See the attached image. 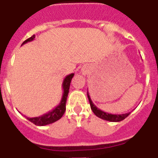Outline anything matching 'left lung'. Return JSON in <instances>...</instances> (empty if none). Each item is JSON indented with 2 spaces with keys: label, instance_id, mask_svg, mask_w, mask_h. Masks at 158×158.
<instances>
[{
  "label": "left lung",
  "instance_id": "1",
  "mask_svg": "<svg viewBox=\"0 0 158 158\" xmlns=\"http://www.w3.org/2000/svg\"><path fill=\"white\" fill-rule=\"evenodd\" d=\"M87 95L88 98H89V104H90V107H91V109L93 110V113H94L96 116L102 118V119L110 121V122H120V121L123 120L124 118H126L127 117L131 114V112H127L125 113V114H119V115H117V114H110V113L105 112V111L99 109L98 107H96V106L93 104L88 91Z\"/></svg>",
  "mask_w": 158,
  "mask_h": 158
}]
</instances>
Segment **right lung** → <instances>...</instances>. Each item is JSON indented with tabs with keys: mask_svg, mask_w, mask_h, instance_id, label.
Instances as JSON below:
<instances>
[{
	"mask_svg": "<svg viewBox=\"0 0 158 158\" xmlns=\"http://www.w3.org/2000/svg\"><path fill=\"white\" fill-rule=\"evenodd\" d=\"M35 35H32L27 40H25L22 45L25 44V43H28V42H31L35 40ZM74 76V73H70V74L67 75L65 77L62 82V89H63V93H62V100L60 101L59 104L57 107H55L52 111H49L48 113H46L44 115H41L39 117H34V118H29V117H26L30 122L32 123H34L35 125L37 126H45V125H48V124L53 123L56 122L58 119L62 118V115H64V113L65 111V104H66L67 96H68V93H69V86H70V82L72 78Z\"/></svg>",
	"mask_w": 158,
	"mask_h": 158,
	"instance_id": "1",
	"label": "right lung"
}]
</instances>
